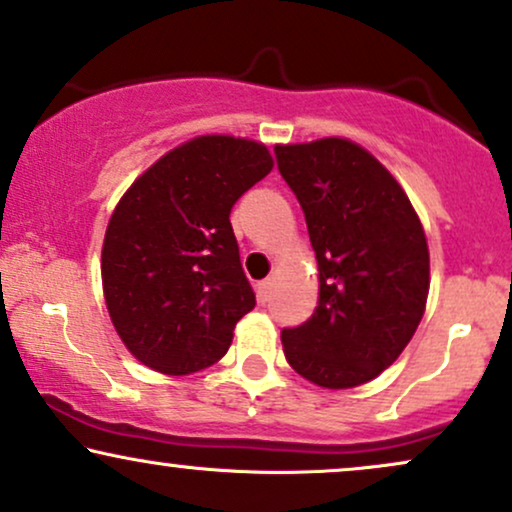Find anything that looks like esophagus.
I'll return each mask as SVG.
<instances>
[{"label": "esophagus", "mask_w": 512, "mask_h": 512, "mask_svg": "<svg viewBox=\"0 0 512 512\" xmlns=\"http://www.w3.org/2000/svg\"><path fill=\"white\" fill-rule=\"evenodd\" d=\"M272 291H274V279H264L257 283V300L260 303H269V298H272Z\"/></svg>", "instance_id": "esophagus-1"}]
</instances>
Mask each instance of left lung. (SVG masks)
<instances>
[{
    "label": "left lung",
    "instance_id": "1",
    "mask_svg": "<svg viewBox=\"0 0 512 512\" xmlns=\"http://www.w3.org/2000/svg\"><path fill=\"white\" fill-rule=\"evenodd\" d=\"M319 264V303L281 331L288 365L324 389L379 377L408 346L429 293L422 224L396 178L360 145H276Z\"/></svg>",
    "mask_w": 512,
    "mask_h": 512
}]
</instances>
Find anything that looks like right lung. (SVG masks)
<instances>
[{"label": "right lung", "mask_w": 512, "mask_h": 512, "mask_svg": "<svg viewBox=\"0 0 512 512\" xmlns=\"http://www.w3.org/2000/svg\"><path fill=\"white\" fill-rule=\"evenodd\" d=\"M272 166L260 143L202 135L121 197L102 248L104 300L143 365L181 377L226 355L238 319L255 307L229 214Z\"/></svg>", "instance_id": "obj_1"}]
</instances>
